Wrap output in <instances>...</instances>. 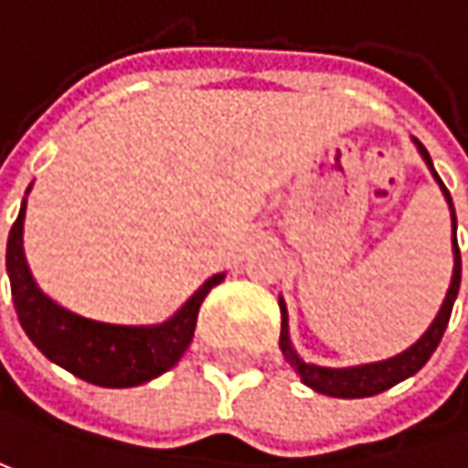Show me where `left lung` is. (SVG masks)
Returning a JSON list of instances; mask_svg holds the SVG:
<instances>
[{"label":"left lung","mask_w":468,"mask_h":468,"mask_svg":"<svg viewBox=\"0 0 468 468\" xmlns=\"http://www.w3.org/2000/svg\"><path fill=\"white\" fill-rule=\"evenodd\" d=\"M418 144V141H416ZM420 156L426 159L429 170L434 173L431 167V156L429 151L418 144ZM437 184L442 186L445 197H448V205L452 210L451 191L445 188V184L440 181V176L434 173ZM452 252H455V269H452V282L448 290V298L440 309L437 319L431 322V327L423 333V338L413 344L408 351L384 359V362H373V365H359V367H319V365H309L303 362L292 346H290V338H287V312H284V303L280 301V312H282V333H280V349H282L284 359L290 362V367L301 376V381L306 386H312L319 394H327V397H341V399H359V397H373V394H381L386 388H391L394 384L410 378L413 373H418L429 356L434 354V349L440 346L442 335H445V327L451 322L452 303H455V295H458V287H461V250H458V239H455V213H452Z\"/></svg>","instance_id":"1"}]
</instances>
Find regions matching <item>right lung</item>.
<instances>
[{
    "instance_id": "obj_1",
    "label": "right lung",
    "mask_w": 468,
    "mask_h": 468,
    "mask_svg": "<svg viewBox=\"0 0 468 468\" xmlns=\"http://www.w3.org/2000/svg\"><path fill=\"white\" fill-rule=\"evenodd\" d=\"M23 213L26 202L20 205L7 237V274L20 327L48 359L87 384L124 388L162 376L184 356L194 338L199 306L207 292L223 282V274L202 284L184 309L165 324L122 327L92 322L60 309L37 287L23 258Z\"/></svg>"
}]
</instances>
